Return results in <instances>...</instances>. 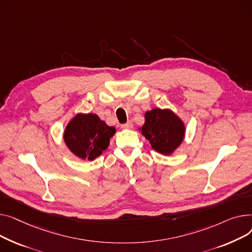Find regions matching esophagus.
Returning <instances> with one entry per match:
<instances>
[{"instance_id": "obj_1", "label": "esophagus", "mask_w": 252, "mask_h": 252, "mask_svg": "<svg viewBox=\"0 0 252 252\" xmlns=\"http://www.w3.org/2000/svg\"><path fill=\"white\" fill-rule=\"evenodd\" d=\"M132 126H133V124H132L131 121H128L127 123L121 125V127H122L123 129H130V128H132Z\"/></svg>"}]
</instances>
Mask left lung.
<instances>
[{"instance_id": "obj_1", "label": "left lung", "mask_w": 252, "mask_h": 252, "mask_svg": "<svg viewBox=\"0 0 252 252\" xmlns=\"http://www.w3.org/2000/svg\"><path fill=\"white\" fill-rule=\"evenodd\" d=\"M145 122L139 130L153 149L165 156L172 155L184 139L185 126L171 110L154 109L144 115Z\"/></svg>"}]
</instances>
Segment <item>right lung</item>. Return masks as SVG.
I'll use <instances>...</instances> for the list:
<instances>
[{
    "label": "right lung",
    "instance_id": "obj_1",
    "mask_svg": "<svg viewBox=\"0 0 252 252\" xmlns=\"http://www.w3.org/2000/svg\"><path fill=\"white\" fill-rule=\"evenodd\" d=\"M116 133L96 114H77L64 131V141L70 152L81 159L93 160L108 149Z\"/></svg>",
    "mask_w": 252,
    "mask_h": 252
}]
</instances>
